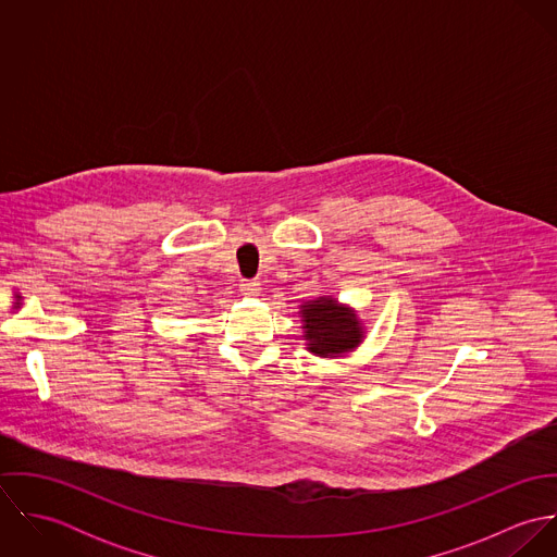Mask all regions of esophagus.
<instances>
[{
    "label": "esophagus",
    "instance_id": "34e87169",
    "mask_svg": "<svg viewBox=\"0 0 557 557\" xmlns=\"http://www.w3.org/2000/svg\"><path fill=\"white\" fill-rule=\"evenodd\" d=\"M239 292H242L244 296H259V292H261V283H259V281H255V278H246V281H242V283H239Z\"/></svg>",
    "mask_w": 557,
    "mask_h": 557
}]
</instances>
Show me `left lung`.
<instances>
[{"label": "left lung", "instance_id": "1", "mask_svg": "<svg viewBox=\"0 0 557 557\" xmlns=\"http://www.w3.org/2000/svg\"><path fill=\"white\" fill-rule=\"evenodd\" d=\"M309 349L319 356H334L360 343V323L354 313L336 307L334 300H313L302 307Z\"/></svg>", "mask_w": 557, "mask_h": 557}]
</instances>
